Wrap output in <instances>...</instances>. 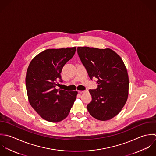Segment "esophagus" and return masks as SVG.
<instances>
[{
    "mask_svg": "<svg viewBox=\"0 0 156 156\" xmlns=\"http://www.w3.org/2000/svg\"><path fill=\"white\" fill-rule=\"evenodd\" d=\"M86 92V90H83V91H78V93H80V94H82V93H84V92Z\"/></svg>",
    "mask_w": 156,
    "mask_h": 156,
    "instance_id": "esophagus-1",
    "label": "esophagus"
}]
</instances>
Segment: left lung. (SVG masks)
I'll list each match as a JSON object with an SVG mask.
<instances>
[{"label":"left lung","mask_w":156,"mask_h":156,"mask_svg":"<svg viewBox=\"0 0 156 156\" xmlns=\"http://www.w3.org/2000/svg\"><path fill=\"white\" fill-rule=\"evenodd\" d=\"M79 57L91 80L98 79V87L90 89L92 100L87 108L95 119L107 121L124 106L128 95L129 80L122 58L109 48L78 47Z\"/></svg>","instance_id":"1"}]
</instances>
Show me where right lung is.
Listing matches in <instances>:
<instances>
[{"mask_svg": "<svg viewBox=\"0 0 156 156\" xmlns=\"http://www.w3.org/2000/svg\"><path fill=\"white\" fill-rule=\"evenodd\" d=\"M75 51L76 47L46 49L36 55L28 66L25 81L29 102L47 121L58 122L65 119L76 99V91L55 89L57 81L62 82L63 66Z\"/></svg>", "mask_w": 156, "mask_h": 156, "instance_id": "right-lung-1", "label": "right lung"}]
</instances>
